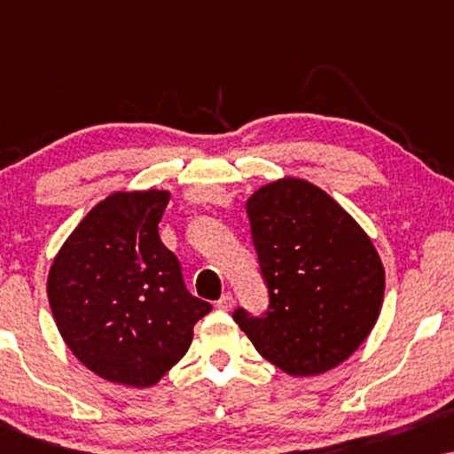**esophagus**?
<instances>
[{
    "label": "esophagus",
    "mask_w": 454,
    "mask_h": 454,
    "mask_svg": "<svg viewBox=\"0 0 454 454\" xmlns=\"http://www.w3.org/2000/svg\"><path fill=\"white\" fill-rule=\"evenodd\" d=\"M216 308H219V309H231L233 308V295L231 294L223 295L221 300L216 301Z\"/></svg>",
    "instance_id": "34e87169"
}]
</instances>
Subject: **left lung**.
I'll list each match as a JSON object with an SVG mask.
<instances>
[{
    "label": "left lung",
    "instance_id": "1",
    "mask_svg": "<svg viewBox=\"0 0 454 454\" xmlns=\"http://www.w3.org/2000/svg\"><path fill=\"white\" fill-rule=\"evenodd\" d=\"M269 289L262 318L235 309L256 351L289 376L337 368L368 339L384 301V264L362 225L301 177L260 185L246 200Z\"/></svg>",
    "mask_w": 454,
    "mask_h": 454
}]
</instances>
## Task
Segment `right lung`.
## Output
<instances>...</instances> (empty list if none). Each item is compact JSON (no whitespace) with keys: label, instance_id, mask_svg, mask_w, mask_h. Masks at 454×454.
<instances>
[{"label":"right lung","instance_id":"obj_1","mask_svg":"<svg viewBox=\"0 0 454 454\" xmlns=\"http://www.w3.org/2000/svg\"><path fill=\"white\" fill-rule=\"evenodd\" d=\"M169 190H117L55 254L47 297L74 357L103 380L154 387L190 349L210 303L190 295L159 238Z\"/></svg>","mask_w":454,"mask_h":454}]
</instances>
